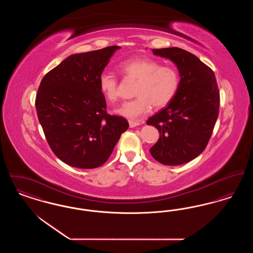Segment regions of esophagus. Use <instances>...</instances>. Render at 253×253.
Masks as SVG:
<instances>
[{"mask_svg":"<svg viewBox=\"0 0 253 253\" xmlns=\"http://www.w3.org/2000/svg\"><path fill=\"white\" fill-rule=\"evenodd\" d=\"M144 123V121H129V126H130V128H134V127H136V126H138V125H140V124H143Z\"/></svg>","mask_w":253,"mask_h":253,"instance_id":"obj_1","label":"esophagus"}]
</instances>
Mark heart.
I'll return each mask as SVG.
<instances>
[{
    "mask_svg": "<svg viewBox=\"0 0 253 253\" xmlns=\"http://www.w3.org/2000/svg\"><path fill=\"white\" fill-rule=\"evenodd\" d=\"M119 71L128 79L137 81L135 99L126 101L116 113L130 121H137L146 116L153 105L162 108L173 99L179 85L180 76L172 65H161L157 60L135 58L121 62ZM98 87L101 94L110 102L120 97L119 81L113 75L103 73L99 76Z\"/></svg>",
    "mask_w": 253,
    "mask_h": 253,
    "instance_id": "b5f03b06",
    "label": "heart"
}]
</instances>
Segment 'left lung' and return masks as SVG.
I'll return each mask as SVG.
<instances>
[{"label": "left lung", "instance_id": "8db88e82", "mask_svg": "<svg viewBox=\"0 0 253 253\" xmlns=\"http://www.w3.org/2000/svg\"><path fill=\"white\" fill-rule=\"evenodd\" d=\"M153 53L176 65L180 85L168 106L147 121L160 135L150 153L163 165H181L198 157L211 138L220 103L216 79L209 66L184 49H153Z\"/></svg>", "mask_w": 253, "mask_h": 253}]
</instances>
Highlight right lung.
<instances>
[{
  "label": "right lung",
  "mask_w": 253,
  "mask_h": 253,
  "mask_svg": "<svg viewBox=\"0 0 253 253\" xmlns=\"http://www.w3.org/2000/svg\"><path fill=\"white\" fill-rule=\"evenodd\" d=\"M121 46L74 54L42 80L37 115L53 153L75 168L103 165L129 123L106 113L98 79Z\"/></svg>",
  "instance_id": "obj_1"
}]
</instances>
